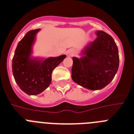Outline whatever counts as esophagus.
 Segmentation results:
<instances>
[{"label":"esophagus","instance_id":"obj_1","mask_svg":"<svg viewBox=\"0 0 134 134\" xmlns=\"http://www.w3.org/2000/svg\"><path fill=\"white\" fill-rule=\"evenodd\" d=\"M66 54H67L68 57H72L74 54V50L72 49H68V50L66 52Z\"/></svg>","mask_w":134,"mask_h":134}]
</instances>
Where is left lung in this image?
Wrapping results in <instances>:
<instances>
[{
  "mask_svg": "<svg viewBox=\"0 0 134 134\" xmlns=\"http://www.w3.org/2000/svg\"><path fill=\"white\" fill-rule=\"evenodd\" d=\"M97 39L86 44L80 58L73 57L72 79L88 90L103 88L114 78L119 64V52L113 37L97 31Z\"/></svg>",
  "mask_w": 134,
  "mask_h": 134,
  "instance_id": "1",
  "label": "left lung"
}]
</instances>
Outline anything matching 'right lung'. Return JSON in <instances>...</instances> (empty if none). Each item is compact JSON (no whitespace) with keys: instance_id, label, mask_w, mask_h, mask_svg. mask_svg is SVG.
I'll list each match as a JSON object with an SVG mask.
<instances>
[{"instance_id":"1","label":"right lung","mask_w":134,"mask_h":134,"mask_svg":"<svg viewBox=\"0 0 134 134\" xmlns=\"http://www.w3.org/2000/svg\"><path fill=\"white\" fill-rule=\"evenodd\" d=\"M40 29L28 31L18 43L12 60V70L16 84L29 95L40 94L52 82V73L66 55L48 58L34 57L33 46Z\"/></svg>"}]
</instances>
